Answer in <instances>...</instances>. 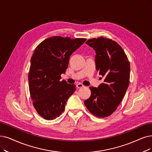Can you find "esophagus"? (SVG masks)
<instances>
[{
    "instance_id": "obj_1",
    "label": "esophagus",
    "mask_w": 152,
    "mask_h": 152,
    "mask_svg": "<svg viewBox=\"0 0 152 152\" xmlns=\"http://www.w3.org/2000/svg\"><path fill=\"white\" fill-rule=\"evenodd\" d=\"M84 86H83V84H82V83H77V88H82V87H83Z\"/></svg>"
}]
</instances>
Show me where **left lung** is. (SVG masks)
Wrapping results in <instances>:
<instances>
[{
  "instance_id": "left-lung-1",
  "label": "left lung",
  "mask_w": 152,
  "mask_h": 152,
  "mask_svg": "<svg viewBox=\"0 0 152 152\" xmlns=\"http://www.w3.org/2000/svg\"><path fill=\"white\" fill-rule=\"evenodd\" d=\"M86 43L95 50L96 69L104 80L98 88L90 87L91 95L84 104L91 113L104 118L117 110L125 96L130 82V62L114 40L100 37Z\"/></svg>"
}]
</instances>
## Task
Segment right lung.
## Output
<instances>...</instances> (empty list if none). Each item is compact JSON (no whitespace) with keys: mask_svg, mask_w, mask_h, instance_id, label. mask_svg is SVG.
Returning a JSON list of instances; mask_svg holds the SVG:
<instances>
[{"mask_svg":"<svg viewBox=\"0 0 152 152\" xmlns=\"http://www.w3.org/2000/svg\"><path fill=\"white\" fill-rule=\"evenodd\" d=\"M86 39L54 36L35 48L30 60L29 91L36 111L45 120L58 117L76 90L74 84L60 80L68 68L70 56Z\"/></svg>","mask_w":152,"mask_h":152,"instance_id":"obj_1","label":"right lung"}]
</instances>
